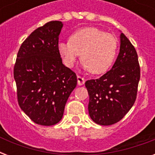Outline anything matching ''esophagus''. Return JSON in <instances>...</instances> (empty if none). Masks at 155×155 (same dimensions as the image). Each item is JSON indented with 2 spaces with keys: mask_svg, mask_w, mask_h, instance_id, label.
<instances>
[{
  "mask_svg": "<svg viewBox=\"0 0 155 155\" xmlns=\"http://www.w3.org/2000/svg\"><path fill=\"white\" fill-rule=\"evenodd\" d=\"M77 82L79 85H83L85 82L84 78L82 77V76H80V75H77Z\"/></svg>",
  "mask_w": 155,
  "mask_h": 155,
  "instance_id": "obj_1",
  "label": "esophagus"
}]
</instances>
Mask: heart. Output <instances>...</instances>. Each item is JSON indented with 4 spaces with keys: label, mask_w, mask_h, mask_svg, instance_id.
Returning <instances> with one entry per match:
<instances>
[{
    "label": "heart",
    "mask_w": 155,
    "mask_h": 155,
    "mask_svg": "<svg viewBox=\"0 0 155 155\" xmlns=\"http://www.w3.org/2000/svg\"><path fill=\"white\" fill-rule=\"evenodd\" d=\"M118 41L113 35L96 27H84L73 33L70 40L58 43L64 65L72 68L81 53L83 68L93 74L108 70L115 58Z\"/></svg>",
    "instance_id": "1"
}]
</instances>
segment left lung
<instances>
[{"label":"left lung","instance_id":"left-lung-1","mask_svg":"<svg viewBox=\"0 0 155 155\" xmlns=\"http://www.w3.org/2000/svg\"><path fill=\"white\" fill-rule=\"evenodd\" d=\"M120 52L111 70L96 80H87L88 113L98 125L120 120L134 105L140 80V66L134 47L120 34Z\"/></svg>","mask_w":155,"mask_h":155}]
</instances>
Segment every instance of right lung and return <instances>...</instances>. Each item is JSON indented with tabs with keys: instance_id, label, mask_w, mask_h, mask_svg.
I'll list each match as a JSON object with an SVG mask.
<instances>
[{
	"instance_id": "add662e5",
	"label": "right lung",
	"mask_w": 155,
	"mask_h": 155,
	"mask_svg": "<svg viewBox=\"0 0 155 155\" xmlns=\"http://www.w3.org/2000/svg\"><path fill=\"white\" fill-rule=\"evenodd\" d=\"M63 23L51 21L33 31L18 51L13 77L18 104L35 123L54 125L77 84L75 73L63 64L58 51Z\"/></svg>"
}]
</instances>
